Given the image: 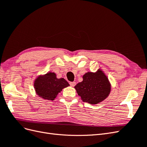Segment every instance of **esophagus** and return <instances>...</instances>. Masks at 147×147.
<instances>
[{
    "instance_id": "1",
    "label": "esophagus",
    "mask_w": 147,
    "mask_h": 147,
    "mask_svg": "<svg viewBox=\"0 0 147 147\" xmlns=\"http://www.w3.org/2000/svg\"><path fill=\"white\" fill-rule=\"evenodd\" d=\"M70 86L72 87H74L75 86V84H76V83H75V82H70Z\"/></svg>"
}]
</instances>
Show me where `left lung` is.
I'll return each instance as SVG.
<instances>
[{"instance_id":"1","label":"left lung","mask_w":147,"mask_h":147,"mask_svg":"<svg viewBox=\"0 0 147 147\" xmlns=\"http://www.w3.org/2000/svg\"><path fill=\"white\" fill-rule=\"evenodd\" d=\"M81 99L90 104H97L104 100L111 91L107 76L100 68L96 72H88L83 75V81L75 86Z\"/></svg>"}]
</instances>
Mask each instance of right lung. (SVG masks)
<instances>
[{"label":"right lung","mask_w":147,"mask_h":147,"mask_svg":"<svg viewBox=\"0 0 147 147\" xmlns=\"http://www.w3.org/2000/svg\"><path fill=\"white\" fill-rule=\"evenodd\" d=\"M70 85L63 78H57L55 72H48L39 75L34 81L36 94L45 100H53L63 89Z\"/></svg>","instance_id":"add662e5"}]
</instances>
